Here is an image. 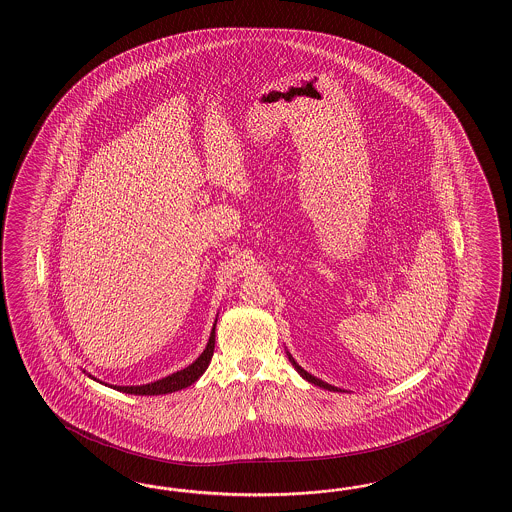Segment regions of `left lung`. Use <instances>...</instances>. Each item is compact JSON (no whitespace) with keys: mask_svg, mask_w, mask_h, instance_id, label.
<instances>
[{"mask_svg":"<svg viewBox=\"0 0 512 512\" xmlns=\"http://www.w3.org/2000/svg\"><path fill=\"white\" fill-rule=\"evenodd\" d=\"M287 356H289V361H291L292 367H294V369H296V371L300 373V376H302V378H305L307 382H311V384H315V386L322 387V389H328V391H341L339 387L332 386V384H326V382H322L320 378H315L313 374H309L307 373V371H304V369H302V367H300V365H298V363L294 361V358H292L289 352H287Z\"/></svg>","mask_w":512,"mask_h":512,"instance_id":"8db88e82","label":"left lung"}]
</instances>
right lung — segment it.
Wrapping results in <instances>:
<instances>
[{
    "instance_id": "right-lung-1",
    "label": "right lung",
    "mask_w": 512,
    "mask_h": 512,
    "mask_svg": "<svg viewBox=\"0 0 512 512\" xmlns=\"http://www.w3.org/2000/svg\"><path fill=\"white\" fill-rule=\"evenodd\" d=\"M214 343H216V324L210 332L208 337L207 348L203 350V354L197 358V360L188 365L186 369L177 371V373L169 374L162 380H156L151 384H145V386H110L117 391H123V393H130V395H166V393H173V391H179L184 387L192 386L195 380L201 376V374L207 371L208 363L212 360V354H214ZM85 373V371H83ZM91 376V374H89ZM93 380H97L95 376H91ZM98 382V380H97ZM104 384V382H100ZM108 386V384H106Z\"/></svg>"
}]
</instances>
